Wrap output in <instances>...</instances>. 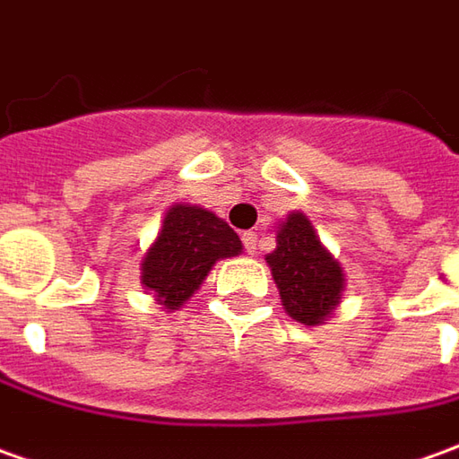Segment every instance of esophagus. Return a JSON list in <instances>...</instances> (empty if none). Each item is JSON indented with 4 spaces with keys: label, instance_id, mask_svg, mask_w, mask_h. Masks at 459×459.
<instances>
[{
    "label": "esophagus",
    "instance_id": "1",
    "mask_svg": "<svg viewBox=\"0 0 459 459\" xmlns=\"http://www.w3.org/2000/svg\"><path fill=\"white\" fill-rule=\"evenodd\" d=\"M243 246H246V251L254 255L255 248H258V233L255 230H246L243 233Z\"/></svg>",
    "mask_w": 459,
    "mask_h": 459
}]
</instances>
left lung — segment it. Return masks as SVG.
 <instances>
[{
    "label": "left lung",
    "mask_w": 459,
    "mask_h": 459,
    "mask_svg": "<svg viewBox=\"0 0 459 459\" xmlns=\"http://www.w3.org/2000/svg\"><path fill=\"white\" fill-rule=\"evenodd\" d=\"M283 311L304 326L332 319L344 299L347 276L342 264L321 243L307 213L291 211L276 230V248L266 255Z\"/></svg>",
    "instance_id": "1"
}]
</instances>
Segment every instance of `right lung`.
Segmentation results:
<instances>
[{
	"label": "right lung",
	"mask_w": 459,
	"mask_h": 459,
	"mask_svg": "<svg viewBox=\"0 0 459 459\" xmlns=\"http://www.w3.org/2000/svg\"><path fill=\"white\" fill-rule=\"evenodd\" d=\"M243 251L241 238L213 211L173 204L160 230L140 258V283L165 308L176 311L201 289L221 258Z\"/></svg>",
	"instance_id": "right-lung-1"
}]
</instances>
